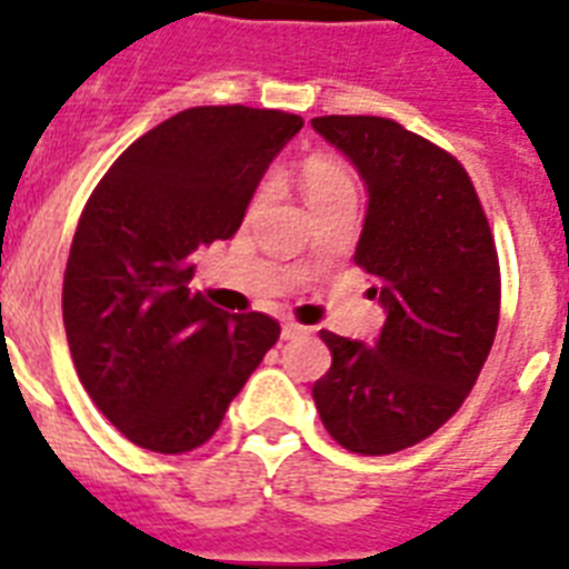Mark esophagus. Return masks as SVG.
I'll list each match as a JSON object with an SVG mask.
<instances>
[{
	"mask_svg": "<svg viewBox=\"0 0 569 569\" xmlns=\"http://www.w3.org/2000/svg\"><path fill=\"white\" fill-rule=\"evenodd\" d=\"M303 333H310V328H303V325H298V321H283V330H280V337L283 339H298L303 337Z\"/></svg>",
	"mask_w": 569,
	"mask_h": 569,
	"instance_id": "1",
	"label": "esophagus"
}]
</instances>
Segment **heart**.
<instances>
[{
  "instance_id": "heart-1",
  "label": "heart",
  "mask_w": 569,
  "mask_h": 569,
  "mask_svg": "<svg viewBox=\"0 0 569 569\" xmlns=\"http://www.w3.org/2000/svg\"><path fill=\"white\" fill-rule=\"evenodd\" d=\"M301 186L303 194L310 200V206L325 203V200H333V197L355 194V180L351 173L342 168L333 159H325V156H316L301 168Z\"/></svg>"
}]
</instances>
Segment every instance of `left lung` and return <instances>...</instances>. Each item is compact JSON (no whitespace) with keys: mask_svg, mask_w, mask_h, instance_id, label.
Instances as JSON below:
<instances>
[{"mask_svg":"<svg viewBox=\"0 0 569 569\" xmlns=\"http://www.w3.org/2000/svg\"><path fill=\"white\" fill-rule=\"evenodd\" d=\"M366 186L355 262L387 312L372 346L321 330L328 375L312 383L321 422L357 455L431 437L485 366L499 325V259L458 159L387 118H312Z\"/></svg>","mask_w":569,"mask_h":569,"instance_id":"1","label":"left lung"}]
</instances>
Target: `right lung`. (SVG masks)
<instances>
[{
	"mask_svg": "<svg viewBox=\"0 0 569 569\" xmlns=\"http://www.w3.org/2000/svg\"><path fill=\"white\" fill-rule=\"evenodd\" d=\"M303 120L197 106L141 136L93 189L64 271L76 372L127 440L159 455L203 446L280 325L230 316L189 283L194 250L230 239Z\"/></svg>",
	"mask_w": 569,
	"mask_h": 569,
	"instance_id": "obj_1",
	"label": "right lung"
}]
</instances>
